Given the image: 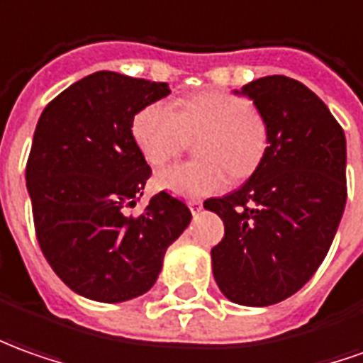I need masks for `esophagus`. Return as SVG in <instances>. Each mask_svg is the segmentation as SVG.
Masks as SVG:
<instances>
[{
  "label": "esophagus",
  "instance_id": "esophagus-1",
  "mask_svg": "<svg viewBox=\"0 0 363 363\" xmlns=\"http://www.w3.org/2000/svg\"><path fill=\"white\" fill-rule=\"evenodd\" d=\"M189 208H191V213L192 214H196V213H201L202 211V201H189Z\"/></svg>",
  "mask_w": 363,
  "mask_h": 363
}]
</instances>
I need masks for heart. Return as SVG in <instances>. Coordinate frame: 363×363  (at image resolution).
<instances>
[{
    "label": "heart",
    "instance_id": "obj_1",
    "mask_svg": "<svg viewBox=\"0 0 363 363\" xmlns=\"http://www.w3.org/2000/svg\"><path fill=\"white\" fill-rule=\"evenodd\" d=\"M133 139L150 167H162L181 155L189 139L199 140L201 161L177 162L157 174L159 189L182 199L223 192L236 179L250 177L268 150V125L242 95L204 91L171 107L155 101L135 115Z\"/></svg>",
    "mask_w": 363,
    "mask_h": 363
}]
</instances>
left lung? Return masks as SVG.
Wrapping results in <instances>:
<instances>
[{"instance_id":"obj_1","label":"left lung","mask_w":363,"mask_h":363,"mask_svg":"<svg viewBox=\"0 0 363 363\" xmlns=\"http://www.w3.org/2000/svg\"><path fill=\"white\" fill-rule=\"evenodd\" d=\"M238 93V91H236ZM268 125V150L238 191L204 201L224 223L211 250L214 280L242 306L296 294L326 258L346 206V137L300 81L270 75L244 85Z\"/></svg>"}]
</instances>
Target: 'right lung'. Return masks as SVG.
Returning a JSON list of instances; mask_svg holds the SVG:
<instances>
[{
    "label": "right lung",
    "instance_id": "right-lung-1",
    "mask_svg": "<svg viewBox=\"0 0 363 363\" xmlns=\"http://www.w3.org/2000/svg\"><path fill=\"white\" fill-rule=\"evenodd\" d=\"M167 83L97 71L59 93L37 121L27 159L39 248L65 284L97 302H125L157 282L162 258L192 214L159 192L140 214L150 167L133 119L167 97Z\"/></svg>",
    "mask_w": 363,
    "mask_h": 363
}]
</instances>
